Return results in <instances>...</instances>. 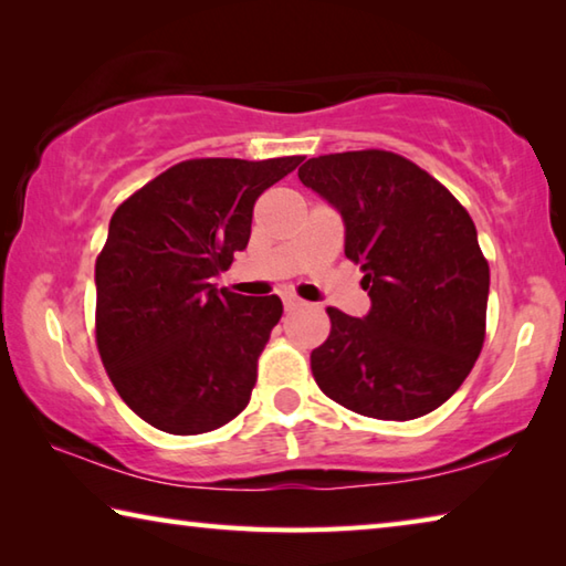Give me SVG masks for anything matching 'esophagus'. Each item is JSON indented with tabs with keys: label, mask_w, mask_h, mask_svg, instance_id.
Masks as SVG:
<instances>
[{
	"label": "esophagus",
	"mask_w": 566,
	"mask_h": 566,
	"mask_svg": "<svg viewBox=\"0 0 566 566\" xmlns=\"http://www.w3.org/2000/svg\"><path fill=\"white\" fill-rule=\"evenodd\" d=\"M282 302H284V310H296V306H302V300L292 292H284L282 294Z\"/></svg>",
	"instance_id": "obj_1"
}]
</instances>
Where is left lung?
Listing matches in <instances>:
<instances>
[{
  "mask_svg": "<svg viewBox=\"0 0 566 566\" xmlns=\"http://www.w3.org/2000/svg\"><path fill=\"white\" fill-rule=\"evenodd\" d=\"M300 179L342 212L344 254L371 300L364 319L327 306L314 381L364 417L429 415L462 387L486 334L490 264L472 217L442 181L385 149L314 157Z\"/></svg>",
  "mask_w": 566,
  "mask_h": 566,
  "instance_id": "left-lung-1",
  "label": "left lung"
}]
</instances>
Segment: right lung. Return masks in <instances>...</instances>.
I'll use <instances>...</instances> for the list:
<instances>
[{
	"label": "right lung",
	"mask_w": 566,
	"mask_h": 566,
	"mask_svg": "<svg viewBox=\"0 0 566 566\" xmlns=\"http://www.w3.org/2000/svg\"><path fill=\"white\" fill-rule=\"evenodd\" d=\"M304 157H205L161 171L112 214L94 266L97 349L147 424L205 434L249 405L282 300L217 290L252 232L254 202Z\"/></svg>",
	"instance_id": "add662e5"
}]
</instances>
